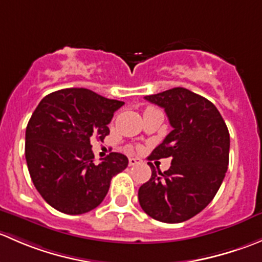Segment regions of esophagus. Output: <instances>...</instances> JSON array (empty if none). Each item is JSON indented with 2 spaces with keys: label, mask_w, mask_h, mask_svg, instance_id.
Instances as JSON below:
<instances>
[{
  "label": "esophagus",
  "mask_w": 262,
  "mask_h": 262,
  "mask_svg": "<svg viewBox=\"0 0 262 262\" xmlns=\"http://www.w3.org/2000/svg\"><path fill=\"white\" fill-rule=\"evenodd\" d=\"M142 161L139 160V158H134V157H132V158H129V166H136V165H139V163H141Z\"/></svg>",
  "instance_id": "34e87169"
}]
</instances>
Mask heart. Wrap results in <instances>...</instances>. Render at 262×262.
<instances>
[{"instance_id": "1", "label": "heart", "mask_w": 262, "mask_h": 262, "mask_svg": "<svg viewBox=\"0 0 262 262\" xmlns=\"http://www.w3.org/2000/svg\"><path fill=\"white\" fill-rule=\"evenodd\" d=\"M148 109H150V107H148Z\"/></svg>"}]
</instances>
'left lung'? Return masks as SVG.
Wrapping results in <instances>:
<instances>
[{
    "label": "left lung",
    "instance_id": "left-lung-1",
    "mask_svg": "<svg viewBox=\"0 0 262 262\" xmlns=\"http://www.w3.org/2000/svg\"><path fill=\"white\" fill-rule=\"evenodd\" d=\"M144 99L163 107L172 126L148 160L172 161L165 172L148 162L152 176L139 187V204L156 221L181 223L202 212L221 187L229 161L228 128L213 102L184 87Z\"/></svg>",
    "mask_w": 262,
    "mask_h": 262
}]
</instances>
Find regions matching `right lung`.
I'll return each mask as SVG.
<instances>
[{
  "label": "right lung",
  "instance_id": "1",
  "mask_svg": "<svg viewBox=\"0 0 262 262\" xmlns=\"http://www.w3.org/2000/svg\"><path fill=\"white\" fill-rule=\"evenodd\" d=\"M123 105L87 89L59 90L39 102L26 126L25 157L34 186L50 207L76 215L101 204L128 158L112 152L96 165L90 139L110 133L107 125Z\"/></svg>",
  "mask_w": 262,
  "mask_h": 262
}]
</instances>
